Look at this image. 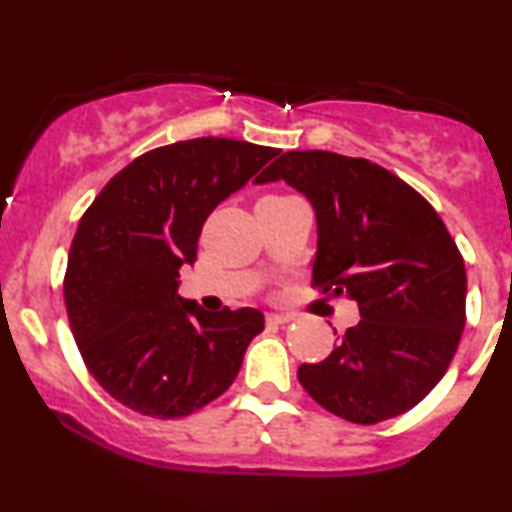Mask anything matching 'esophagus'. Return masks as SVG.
<instances>
[{
    "label": "esophagus",
    "mask_w": 512,
    "mask_h": 512,
    "mask_svg": "<svg viewBox=\"0 0 512 512\" xmlns=\"http://www.w3.org/2000/svg\"><path fill=\"white\" fill-rule=\"evenodd\" d=\"M291 320H293L291 313H267L269 325H286V322H291Z\"/></svg>",
    "instance_id": "34e87169"
}]
</instances>
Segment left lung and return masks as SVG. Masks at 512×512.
Here are the masks:
<instances>
[{
  "label": "left lung",
  "instance_id": "1",
  "mask_svg": "<svg viewBox=\"0 0 512 512\" xmlns=\"http://www.w3.org/2000/svg\"><path fill=\"white\" fill-rule=\"evenodd\" d=\"M274 180L315 209L313 286L351 298L361 313L325 361L298 368L305 392L351 424L416 407L448 370L467 320V272L443 219L366 158L286 151L257 178Z\"/></svg>",
  "mask_w": 512,
  "mask_h": 512
}]
</instances>
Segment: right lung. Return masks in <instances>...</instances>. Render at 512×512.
<instances>
[{"label": "right lung", "mask_w": 512, "mask_h": 512, "mask_svg": "<svg viewBox=\"0 0 512 512\" xmlns=\"http://www.w3.org/2000/svg\"><path fill=\"white\" fill-rule=\"evenodd\" d=\"M279 154L221 137L134 158L81 216L64 274L69 325L86 368L125 407L180 419L236 380L264 315L219 313L178 296L204 221Z\"/></svg>", "instance_id": "obj_1"}]
</instances>
